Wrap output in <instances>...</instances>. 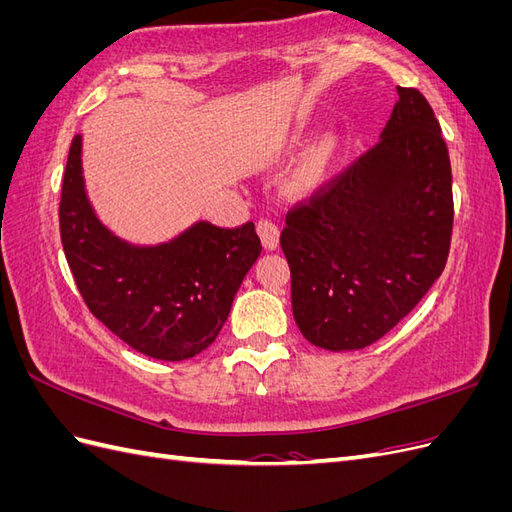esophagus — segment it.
<instances>
[{"instance_id": "esophagus-1", "label": "esophagus", "mask_w": 512, "mask_h": 512, "mask_svg": "<svg viewBox=\"0 0 512 512\" xmlns=\"http://www.w3.org/2000/svg\"><path fill=\"white\" fill-rule=\"evenodd\" d=\"M258 235L267 250H277V245H280V226H277L273 220H260Z\"/></svg>"}]
</instances>
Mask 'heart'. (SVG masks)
I'll return each mask as SVG.
<instances>
[{
	"label": "heart",
	"mask_w": 512,
	"mask_h": 512,
	"mask_svg": "<svg viewBox=\"0 0 512 512\" xmlns=\"http://www.w3.org/2000/svg\"><path fill=\"white\" fill-rule=\"evenodd\" d=\"M320 166H322L320 158H309V160L297 170V177H294V181H297L299 185L314 183V181L318 179V175H320Z\"/></svg>",
	"instance_id": "b5f03b06"
}]
</instances>
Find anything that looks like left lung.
I'll return each instance as SVG.
<instances>
[{"instance_id":"obj_1","label":"left lung","mask_w":512,"mask_h":512,"mask_svg":"<svg viewBox=\"0 0 512 512\" xmlns=\"http://www.w3.org/2000/svg\"><path fill=\"white\" fill-rule=\"evenodd\" d=\"M380 141L329 188L286 215L292 314L307 342L361 350L408 316L444 271L453 175L440 123L418 89Z\"/></svg>"}]
</instances>
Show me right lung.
<instances>
[{"mask_svg":"<svg viewBox=\"0 0 512 512\" xmlns=\"http://www.w3.org/2000/svg\"><path fill=\"white\" fill-rule=\"evenodd\" d=\"M83 136L72 138L61 185V243L89 312L130 348L185 361L209 348L262 252L254 222L198 220L158 245H134L104 226L89 203Z\"/></svg>","mask_w":512,"mask_h":512,"instance_id":"obj_1","label":"right lung"}]
</instances>
